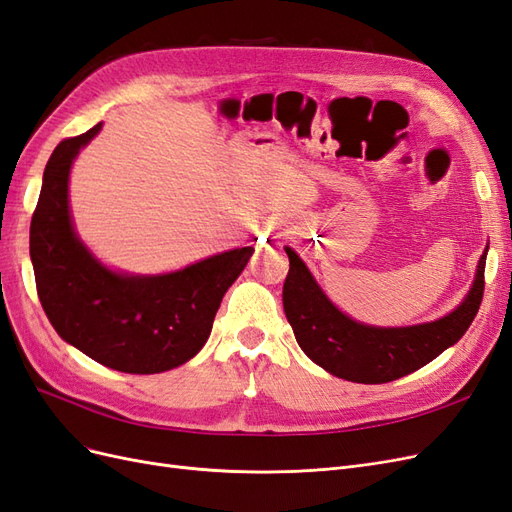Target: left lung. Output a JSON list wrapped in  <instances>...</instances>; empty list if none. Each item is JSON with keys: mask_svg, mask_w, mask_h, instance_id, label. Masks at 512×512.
I'll return each mask as SVG.
<instances>
[{"mask_svg": "<svg viewBox=\"0 0 512 512\" xmlns=\"http://www.w3.org/2000/svg\"><path fill=\"white\" fill-rule=\"evenodd\" d=\"M290 269L284 312L303 352L329 374L361 384H382L421 369L457 344L478 314L485 292L487 250L463 303L448 316L416 327L382 329L354 322L324 297L303 260L286 247Z\"/></svg>", "mask_w": 512, "mask_h": 512, "instance_id": "left-lung-1", "label": "left lung"}]
</instances>
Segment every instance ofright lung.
<instances>
[{
  "label": "right lung",
  "mask_w": 512,
  "mask_h": 512,
  "mask_svg": "<svg viewBox=\"0 0 512 512\" xmlns=\"http://www.w3.org/2000/svg\"><path fill=\"white\" fill-rule=\"evenodd\" d=\"M102 123L61 141L46 162L29 228V256L46 318L61 339L106 367L160 374L205 346L224 292L254 247L230 250L168 275L108 271L74 235L68 209L72 160Z\"/></svg>",
  "instance_id": "right-lung-1"
}]
</instances>
